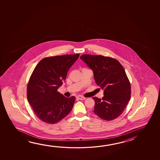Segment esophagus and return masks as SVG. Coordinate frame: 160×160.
I'll return each instance as SVG.
<instances>
[{"instance_id":"esophagus-1","label":"esophagus","mask_w":160,"mask_h":160,"mask_svg":"<svg viewBox=\"0 0 160 160\" xmlns=\"http://www.w3.org/2000/svg\"><path fill=\"white\" fill-rule=\"evenodd\" d=\"M76 98H77V99H78L79 100L86 99V98H85V97H82V96H81V95H79V96H77V97H76Z\"/></svg>"}]
</instances>
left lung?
I'll return each instance as SVG.
<instances>
[{
	"label": "left lung",
	"instance_id": "1",
	"mask_svg": "<svg viewBox=\"0 0 160 160\" xmlns=\"http://www.w3.org/2000/svg\"><path fill=\"white\" fill-rule=\"evenodd\" d=\"M80 58L92 68L96 84L104 90L102 99L92 98L93 112L106 121L118 118L131 99V84L123 66L117 60L102 55L85 54Z\"/></svg>",
	"mask_w": 160,
	"mask_h": 160
}]
</instances>
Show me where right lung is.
I'll return each mask as SVG.
<instances>
[{
    "label": "right lung",
    "mask_w": 160,
    "mask_h": 160,
    "mask_svg": "<svg viewBox=\"0 0 160 160\" xmlns=\"http://www.w3.org/2000/svg\"><path fill=\"white\" fill-rule=\"evenodd\" d=\"M80 54L50 56L40 61L30 76L27 88L28 102L37 117L55 124L68 115L75 97H64L58 92L68 70Z\"/></svg>",
    "instance_id": "1"
}]
</instances>
